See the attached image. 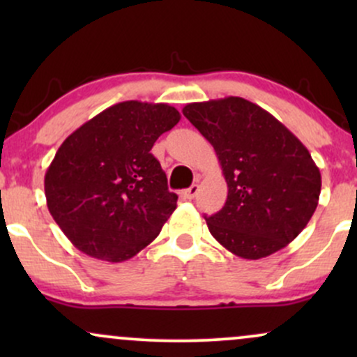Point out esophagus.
<instances>
[{
    "label": "esophagus",
    "instance_id": "1",
    "mask_svg": "<svg viewBox=\"0 0 357 357\" xmlns=\"http://www.w3.org/2000/svg\"><path fill=\"white\" fill-rule=\"evenodd\" d=\"M198 191H199L198 184H192L191 188H188V190H184V191L181 192V195H183L186 199H192L196 195H198Z\"/></svg>",
    "mask_w": 357,
    "mask_h": 357
}]
</instances>
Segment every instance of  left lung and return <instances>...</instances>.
Masks as SVG:
<instances>
[{
    "label": "left lung",
    "instance_id": "1",
    "mask_svg": "<svg viewBox=\"0 0 357 357\" xmlns=\"http://www.w3.org/2000/svg\"><path fill=\"white\" fill-rule=\"evenodd\" d=\"M184 117L215 147L227 203L204 216L210 233L236 257L278 252L312 218L321 171L307 147L272 114L241 97L192 102Z\"/></svg>",
    "mask_w": 357,
    "mask_h": 357
}]
</instances>
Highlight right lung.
<instances>
[{
  "label": "right lung",
  "mask_w": 357,
  "mask_h": 357,
  "mask_svg": "<svg viewBox=\"0 0 357 357\" xmlns=\"http://www.w3.org/2000/svg\"><path fill=\"white\" fill-rule=\"evenodd\" d=\"M179 119L167 104L119 102L61 142L45 174V196L73 247L124 261L159 235L178 195L167 190L151 149Z\"/></svg>",
  "instance_id": "obj_1"
}]
</instances>
